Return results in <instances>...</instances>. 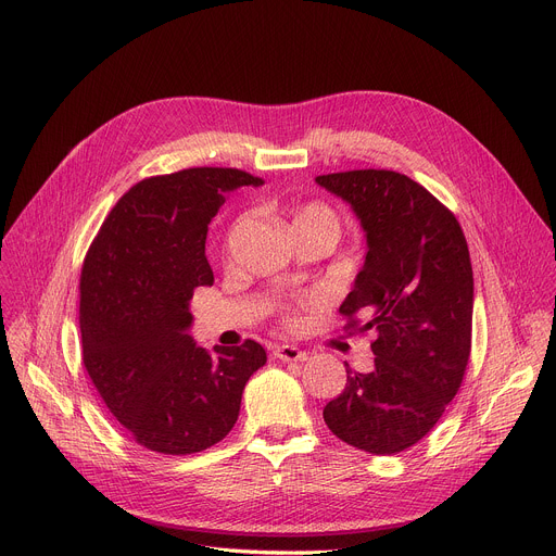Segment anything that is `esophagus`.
Masks as SVG:
<instances>
[{
	"label": "esophagus",
	"instance_id": "34e87169",
	"mask_svg": "<svg viewBox=\"0 0 556 556\" xmlns=\"http://www.w3.org/2000/svg\"><path fill=\"white\" fill-rule=\"evenodd\" d=\"M273 356L275 358H279V361H286V363H301V361H305L307 358V352H303V350H299V348H294V345H277L275 350H273Z\"/></svg>",
	"mask_w": 556,
	"mask_h": 556
}]
</instances>
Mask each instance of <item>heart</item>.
<instances>
[{
	"instance_id": "1",
	"label": "heart",
	"mask_w": 556,
	"mask_h": 556,
	"mask_svg": "<svg viewBox=\"0 0 556 556\" xmlns=\"http://www.w3.org/2000/svg\"><path fill=\"white\" fill-rule=\"evenodd\" d=\"M292 226L299 228V226H321L326 230H330L334 237L339 235V219L334 217V213L321 204H307V206H301L296 213H294V219H292Z\"/></svg>"
}]
</instances>
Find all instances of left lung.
<instances>
[{
	"mask_svg": "<svg viewBox=\"0 0 556 556\" xmlns=\"http://www.w3.org/2000/svg\"><path fill=\"white\" fill-rule=\"evenodd\" d=\"M350 204L365 262L341 303L374 330V369L356 374L324 409L330 431L374 455L422 440L462 384L470 354L472 268L455 215L412 178L361 169L314 178ZM356 324V321H354Z\"/></svg>",
	"mask_w": 556,
	"mask_h": 556,
	"instance_id": "left-lung-1",
	"label": "left lung"
}]
</instances>
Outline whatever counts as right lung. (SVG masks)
Listing matches in <instances>:
<instances>
[{
	"label": "right lung",
	"instance_id": "add662e5",
	"mask_svg": "<svg viewBox=\"0 0 556 556\" xmlns=\"http://www.w3.org/2000/svg\"><path fill=\"white\" fill-rule=\"evenodd\" d=\"M262 185L198 167L131 187L103 222L81 273L84 365L114 418L155 453L204 451L232 429L266 350L206 352L191 337L193 290L213 283L206 230L228 193Z\"/></svg>",
	"mask_w": 556,
	"mask_h": 556
}]
</instances>
